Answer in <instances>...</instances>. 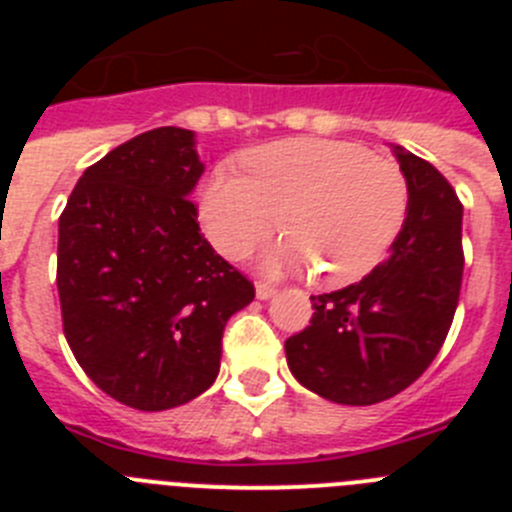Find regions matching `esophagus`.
<instances>
[{
  "label": "esophagus",
  "instance_id": "1",
  "mask_svg": "<svg viewBox=\"0 0 512 512\" xmlns=\"http://www.w3.org/2000/svg\"><path fill=\"white\" fill-rule=\"evenodd\" d=\"M274 295H277V289L271 287V284L256 282V297H259V300H269V297H274Z\"/></svg>",
  "mask_w": 512,
  "mask_h": 512
}]
</instances>
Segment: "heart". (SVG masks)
Here are the masks:
<instances>
[{"label":"heart","instance_id":"1","mask_svg":"<svg viewBox=\"0 0 512 512\" xmlns=\"http://www.w3.org/2000/svg\"><path fill=\"white\" fill-rule=\"evenodd\" d=\"M246 176L217 169L202 189L200 220L217 251L241 259L277 228L269 266L318 269L330 287L361 279L387 256L408 220L400 166L346 140L292 138L251 148Z\"/></svg>","mask_w":512,"mask_h":512}]
</instances>
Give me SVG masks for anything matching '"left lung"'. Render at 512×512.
Masks as SVG:
<instances>
[{
	"instance_id": "1",
	"label": "left lung",
	"mask_w": 512,
	"mask_h": 512,
	"mask_svg": "<svg viewBox=\"0 0 512 512\" xmlns=\"http://www.w3.org/2000/svg\"><path fill=\"white\" fill-rule=\"evenodd\" d=\"M408 220L361 282L312 295L310 325L284 341L289 372L341 405L390 400L431 366L459 305L461 202L441 171L397 146Z\"/></svg>"
}]
</instances>
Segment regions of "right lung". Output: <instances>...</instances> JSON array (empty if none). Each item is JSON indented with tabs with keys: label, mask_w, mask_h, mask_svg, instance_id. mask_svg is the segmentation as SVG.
Listing matches in <instances>:
<instances>
[{
	"label": "right lung",
	"mask_w": 512,
	"mask_h": 512,
	"mask_svg": "<svg viewBox=\"0 0 512 512\" xmlns=\"http://www.w3.org/2000/svg\"><path fill=\"white\" fill-rule=\"evenodd\" d=\"M202 171L192 130H148L89 166L58 220L66 341L99 390L146 413L215 382L225 323L256 295L200 233Z\"/></svg>",
	"instance_id": "obj_1"
}]
</instances>
